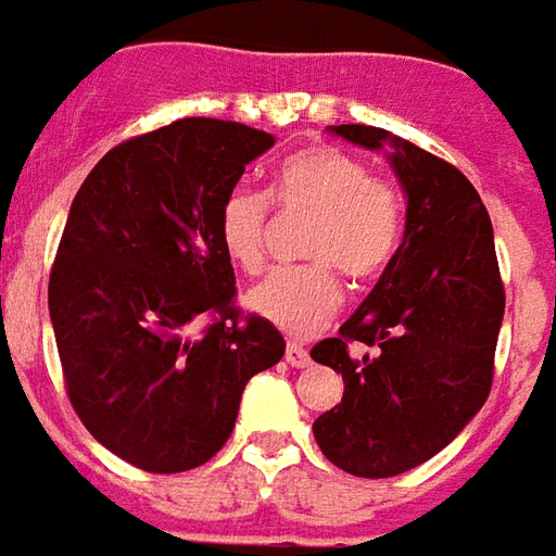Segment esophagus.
<instances>
[{
	"label": "esophagus",
	"mask_w": 556,
	"mask_h": 556,
	"mask_svg": "<svg viewBox=\"0 0 556 556\" xmlns=\"http://www.w3.org/2000/svg\"><path fill=\"white\" fill-rule=\"evenodd\" d=\"M285 359H287V365H293V368H308L311 353L302 348V344H287Z\"/></svg>",
	"instance_id": "1"
}]
</instances>
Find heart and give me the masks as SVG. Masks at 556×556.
<instances>
[{
	"instance_id": "1",
	"label": "heart",
	"mask_w": 556,
	"mask_h": 556,
	"mask_svg": "<svg viewBox=\"0 0 556 556\" xmlns=\"http://www.w3.org/2000/svg\"><path fill=\"white\" fill-rule=\"evenodd\" d=\"M269 200L285 212H311L302 239L308 266L271 271L248 293V308L275 329L308 338L332 320L341 305V271L348 281L365 285L395 257L401 242V200L383 179H374L365 164L332 146H311L287 155L266 188H236L218 208V239L239 269L257 271L266 257Z\"/></svg>"
}]
</instances>
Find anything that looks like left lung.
<instances>
[{"mask_svg": "<svg viewBox=\"0 0 556 556\" xmlns=\"http://www.w3.org/2000/svg\"><path fill=\"white\" fill-rule=\"evenodd\" d=\"M329 134L383 152L407 197L395 257L338 338L311 350L344 377L341 404L314 422L317 446L348 473L386 479L434 458L482 410L506 293L488 208L458 167L371 125ZM348 340L378 353L350 357Z\"/></svg>", "mask_w": 556, "mask_h": 556, "instance_id": "left-lung-1", "label": "left lung"}]
</instances>
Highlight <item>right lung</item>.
I'll return each mask as SVG.
<instances>
[{"label": "right lung", "instance_id": "obj_1", "mask_svg": "<svg viewBox=\"0 0 556 556\" xmlns=\"http://www.w3.org/2000/svg\"><path fill=\"white\" fill-rule=\"evenodd\" d=\"M275 137L179 119L110 149L74 197L50 271V323L89 434L149 473H182L227 443L254 374L285 338L230 305L218 208ZM200 313L219 320L191 336Z\"/></svg>", "mask_w": 556, "mask_h": 556}]
</instances>
